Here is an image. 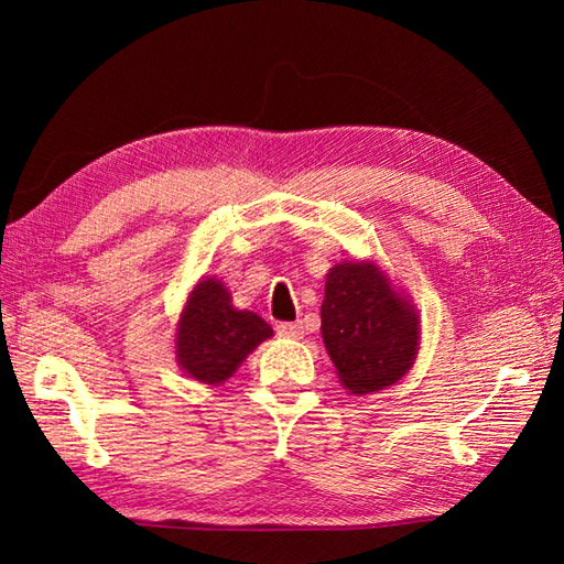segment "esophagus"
I'll return each instance as SVG.
<instances>
[{"label": "esophagus", "mask_w": 564, "mask_h": 564, "mask_svg": "<svg viewBox=\"0 0 564 564\" xmlns=\"http://www.w3.org/2000/svg\"><path fill=\"white\" fill-rule=\"evenodd\" d=\"M275 332H279V337H285V339H303L305 327L303 322H279V325H275Z\"/></svg>", "instance_id": "34e87169"}]
</instances>
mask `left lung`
Wrapping results in <instances>:
<instances>
[{
  "label": "left lung",
  "instance_id": "left-lung-1",
  "mask_svg": "<svg viewBox=\"0 0 564 564\" xmlns=\"http://www.w3.org/2000/svg\"><path fill=\"white\" fill-rule=\"evenodd\" d=\"M319 315L327 354L351 394L386 390L414 366L419 315L373 261L332 267Z\"/></svg>",
  "mask_w": 564,
  "mask_h": 564
}]
</instances>
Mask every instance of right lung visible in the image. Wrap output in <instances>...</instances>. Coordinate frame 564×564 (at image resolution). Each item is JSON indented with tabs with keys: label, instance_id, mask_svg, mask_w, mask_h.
I'll return each instance as SVG.
<instances>
[{
	"label": "right lung",
	"instance_id": "1",
	"mask_svg": "<svg viewBox=\"0 0 564 564\" xmlns=\"http://www.w3.org/2000/svg\"><path fill=\"white\" fill-rule=\"evenodd\" d=\"M273 329L257 313L232 307L218 279H203L188 293L176 327V364L188 378L220 386Z\"/></svg>",
	"mask_w": 564,
	"mask_h": 564
}]
</instances>
